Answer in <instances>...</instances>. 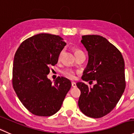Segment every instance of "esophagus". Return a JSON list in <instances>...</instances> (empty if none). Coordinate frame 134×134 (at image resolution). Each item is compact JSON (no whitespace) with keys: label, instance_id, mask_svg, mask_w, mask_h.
<instances>
[{"label":"esophagus","instance_id":"1","mask_svg":"<svg viewBox=\"0 0 134 134\" xmlns=\"http://www.w3.org/2000/svg\"><path fill=\"white\" fill-rule=\"evenodd\" d=\"M71 86H72V87H76V83L75 82H71Z\"/></svg>","mask_w":134,"mask_h":134}]
</instances>
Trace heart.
<instances>
[{
	"label": "heart",
	"mask_w": 134,
	"mask_h": 134,
	"mask_svg": "<svg viewBox=\"0 0 134 134\" xmlns=\"http://www.w3.org/2000/svg\"><path fill=\"white\" fill-rule=\"evenodd\" d=\"M80 52H82V51H80L79 49H75V55ZM60 55H61V53H60V55H59V58H60ZM62 74H63L66 77L68 78V79H74L75 78V71H74V70H71V69H70V68L64 69V70H63V71H62Z\"/></svg>",
	"instance_id": "b5f03b06"
}]
</instances>
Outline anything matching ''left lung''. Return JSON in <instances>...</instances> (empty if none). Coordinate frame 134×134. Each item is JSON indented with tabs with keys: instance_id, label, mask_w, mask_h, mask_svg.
<instances>
[{
	"instance_id": "left-lung-1",
	"label": "left lung",
	"mask_w": 134,
	"mask_h": 134,
	"mask_svg": "<svg viewBox=\"0 0 134 134\" xmlns=\"http://www.w3.org/2000/svg\"><path fill=\"white\" fill-rule=\"evenodd\" d=\"M81 42L88 55L81 78L90 84L92 81L96 83L93 87L83 82L76 83L81 91L78 105L86 116L102 117L115 108L125 89L124 59L120 51L101 36H82Z\"/></svg>"
}]
</instances>
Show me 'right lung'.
<instances>
[{
    "instance_id": "1",
    "label": "right lung",
    "mask_w": 134,
    "mask_h": 134,
    "mask_svg": "<svg viewBox=\"0 0 134 134\" xmlns=\"http://www.w3.org/2000/svg\"><path fill=\"white\" fill-rule=\"evenodd\" d=\"M66 44L59 36L42 33L23 41L15 53L13 87L23 105L34 115L56 113L71 88L67 78L58 77L53 84L47 78L49 67L57 63Z\"/></svg>"
}]
</instances>
